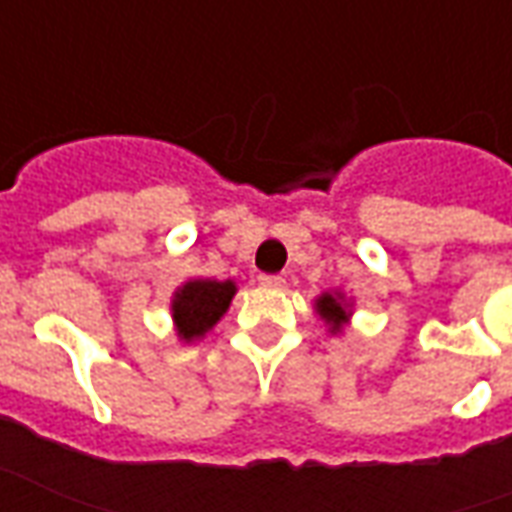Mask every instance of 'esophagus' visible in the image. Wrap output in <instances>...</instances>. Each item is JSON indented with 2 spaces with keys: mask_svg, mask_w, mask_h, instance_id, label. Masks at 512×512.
I'll list each match as a JSON object with an SVG mask.
<instances>
[{
  "mask_svg": "<svg viewBox=\"0 0 512 512\" xmlns=\"http://www.w3.org/2000/svg\"><path fill=\"white\" fill-rule=\"evenodd\" d=\"M259 281L264 283V286H270V289H281L283 283H286V278H283V275H259Z\"/></svg>",
  "mask_w": 512,
  "mask_h": 512,
  "instance_id": "1",
  "label": "esophagus"
}]
</instances>
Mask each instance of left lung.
I'll return each mask as SVG.
<instances>
[{"label":"left lung","instance_id":"1","mask_svg":"<svg viewBox=\"0 0 512 512\" xmlns=\"http://www.w3.org/2000/svg\"><path fill=\"white\" fill-rule=\"evenodd\" d=\"M316 311L322 316L324 322L333 324V330H338L343 322H346V311H343V305L335 300L333 294H324L322 300L316 302Z\"/></svg>","mask_w":512,"mask_h":512}]
</instances>
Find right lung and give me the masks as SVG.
<instances>
[{
  "instance_id": "1",
  "label": "right lung",
  "mask_w": 512,
  "mask_h": 512,
  "mask_svg": "<svg viewBox=\"0 0 512 512\" xmlns=\"http://www.w3.org/2000/svg\"><path fill=\"white\" fill-rule=\"evenodd\" d=\"M234 283L231 281H190L174 297V322H177L179 338L193 341L210 330L220 316L229 308L234 297Z\"/></svg>"
}]
</instances>
